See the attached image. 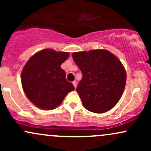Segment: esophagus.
Wrapping results in <instances>:
<instances>
[{
  "label": "esophagus",
  "mask_w": 151,
  "mask_h": 151,
  "mask_svg": "<svg viewBox=\"0 0 151 151\" xmlns=\"http://www.w3.org/2000/svg\"><path fill=\"white\" fill-rule=\"evenodd\" d=\"M72 84H73V85H74V88H76V87H77V81H74L73 82H72Z\"/></svg>",
  "instance_id": "1"
}]
</instances>
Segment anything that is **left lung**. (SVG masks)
<instances>
[{
    "mask_svg": "<svg viewBox=\"0 0 151 151\" xmlns=\"http://www.w3.org/2000/svg\"><path fill=\"white\" fill-rule=\"evenodd\" d=\"M72 56L82 73L76 90L84 108L96 114L111 110L126 85V70L120 60L106 50L77 52Z\"/></svg>",
    "mask_w": 151,
    "mask_h": 151,
    "instance_id": "left-lung-1",
    "label": "left lung"
}]
</instances>
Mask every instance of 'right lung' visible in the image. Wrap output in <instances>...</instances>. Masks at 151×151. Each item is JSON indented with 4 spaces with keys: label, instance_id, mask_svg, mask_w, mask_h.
<instances>
[{
    "label": "right lung",
    "instance_id": "1",
    "mask_svg": "<svg viewBox=\"0 0 151 151\" xmlns=\"http://www.w3.org/2000/svg\"><path fill=\"white\" fill-rule=\"evenodd\" d=\"M68 57L66 52L42 50L31 57L24 66L21 73L22 89L36 106L45 110L55 109L67 93L74 90L60 67Z\"/></svg>",
    "mask_w": 151,
    "mask_h": 151
}]
</instances>
